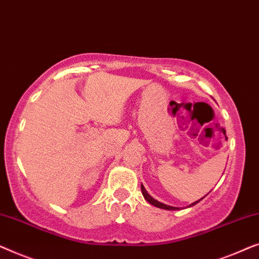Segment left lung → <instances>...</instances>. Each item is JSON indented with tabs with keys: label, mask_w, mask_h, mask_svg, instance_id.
<instances>
[{
	"label": "left lung",
	"mask_w": 259,
	"mask_h": 259,
	"mask_svg": "<svg viewBox=\"0 0 259 259\" xmlns=\"http://www.w3.org/2000/svg\"><path fill=\"white\" fill-rule=\"evenodd\" d=\"M141 190H142V194H143V197L145 198V201H148L149 203L152 204V205H154V206H157V207H159V209H164V210H180V207L170 206V205H166V204H163V203H161V202L156 201L155 198H152L151 196L148 194L147 190H145V188L143 187V184H141ZM205 196H206V195H205ZM205 196H204V197H205ZM204 197H203V198H204ZM203 198L198 199V201H196V202H194L192 204H190V205H189V207L192 206V205H195V204H197L198 202H201Z\"/></svg>",
	"instance_id": "1"
}]
</instances>
